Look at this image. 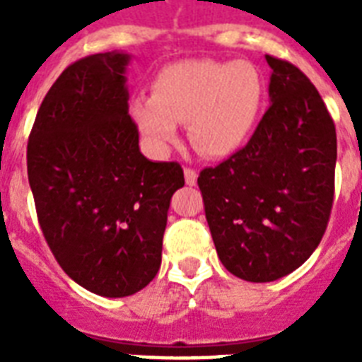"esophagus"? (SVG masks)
<instances>
[{
  "label": "esophagus",
  "instance_id": "34e87169",
  "mask_svg": "<svg viewBox=\"0 0 362 362\" xmlns=\"http://www.w3.org/2000/svg\"><path fill=\"white\" fill-rule=\"evenodd\" d=\"M184 176H186L187 186H195V184H197V170L195 169L186 167V169H184Z\"/></svg>",
  "mask_w": 362,
  "mask_h": 362
}]
</instances>
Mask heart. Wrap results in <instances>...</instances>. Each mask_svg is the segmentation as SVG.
I'll list each match as a JSON object with an SVG mask.
<instances>
[{
    "mask_svg": "<svg viewBox=\"0 0 362 362\" xmlns=\"http://www.w3.org/2000/svg\"><path fill=\"white\" fill-rule=\"evenodd\" d=\"M267 86L250 62L180 59L165 65L152 93L131 99L129 112L148 146L165 152L186 122L187 136L206 158H227L252 136Z\"/></svg>",
    "mask_w": 362,
    "mask_h": 362,
    "instance_id": "b5f03b06",
    "label": "heart"
}]
</instances>
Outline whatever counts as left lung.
Returning <instances> with one entry per match:
<instances>
[{
	"instance_id": "left-lung-1",
	"label": "left lung",
	"mask_w": 362,
	"mask_h": 362,
	"mask_svg": "<svg viewBox=\"0 0 362 362\" xmlns=\"http://www.w3.org/2000/svg\"><path fill=\"white\" fill-rule=\"evenodd\" d=\"M264 58L272 105L246 146L197 178L218 257L257 284L287 276L320 246L337 167V129L320 92L293 64Z\"/></svg>"
}]
</instances>
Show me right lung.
Segmentation results:
<instances>
[{
  "label": "right lung",
  "mask_w": 362,
  "mask_h": 362,
  "mask_svg": "<svg viewBox=\"0 0 362 362\" xmlns=\"http://www.w3.org/2000/svg\"><path fill=\"white\" fill-rule=\"evenodd\" d=\"M124 52L71 64L42 99L28 141L37 218L65 274L101 297H127L156 278L176 161H150L129 116Z\"/></svg>",
  "instance_id": "1"
}]
</instances>
